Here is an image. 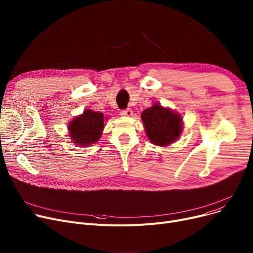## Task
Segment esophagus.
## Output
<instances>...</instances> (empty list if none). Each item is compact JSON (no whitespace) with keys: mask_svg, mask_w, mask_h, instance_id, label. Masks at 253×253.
Returning a JSON list of instances; mask_svg holds the SVG:
<instances>
[{"mask_svg":"<svg viewBox=\"0 0 253 253\" xmlns=\"http://www.w3.org/2000/svg\"><path fill=\"white\" fill-rule=\"evenodd\" d=\"M120 114H121L124 117H131L132 115H133V112H132L130 109H126V110L121 111V113H120Z\"/></svg>","mask_w":253,"mask_h":253,"instance_id":"esophagus-1","label":"esophagus"}]
</instances>
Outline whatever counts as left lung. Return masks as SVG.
Instances as JSON below:
<instances>
[{
	"instance_id": "8db88e82",
	"label": "left lung",
	"mask_w": 253,
	"mask_h": 253,
	"mask_svg": "<svg viewBox=\"0 0 253 253\" xmlns=\"http://www.w3.org/2000/svg\"><path fill=\"white\" fill-rule=\"evenodd\" d=\"M141 120L149 139L156 145L165 147L181 133V117L159 104L144 110Z\"/></svg>"
}]
</instances>
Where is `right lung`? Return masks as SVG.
<instances>
[{
    "label": "right lung",
    "mask_w": 253,
    "mask_h": 253,
    "mask_svg": "<svg viewBox=\"0 0 253 253\" xmlns=\"http://www.w3.org/2000/svg\"><path fill=\"white\" fill-rule=\"evenodd\" d=\"M104 117L102 113L87 110L83 115L76 117L69 126L70 136L79 147L96 142L103 129Z\"/></svg>",
    "instance_id": "obj_1"
}]
</instances>
